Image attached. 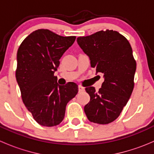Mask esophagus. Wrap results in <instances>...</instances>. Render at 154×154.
Wrapping results in <instances>:
<instances>
[{
    "label": "esophagus",
    "instance_id": "obj_1",
    "mask_svg": "<svg viewBox=\"0 0 154 154\" xmlns=\"http://www.w3.org/2000/svg\"><path fill=\"white\" fill-rule=\"evenodd\" d=\"M78 91H79V92H81V91H85V88H83V87L81 86H78Z\"/></svg>",
    "mask_w": 154,
    "mask_h": 154
}]
</instances>
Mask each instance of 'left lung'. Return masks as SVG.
<instances>
[{
    "mask_svg": "<svg viewBox=\"0 0 154 154\" xmlns=\"http://www.w3.org/2000/svg\"><path fill=\"white\" fill-rule=\"evenodd\" d=\"M88 56L96 74H103L104 81L98 91L86 87L90 101L84 106L91 122L106 125L116 120L128 102L134 87L136 63L128 40L117 31H98L77 38Z\"/></svg>",
    "mask_w": 154,
    "mask_h": 154,
    "instance_id": "obj_1",
    "label": "left lung"
}]
</instances>
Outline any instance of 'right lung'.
Returning <instances> with one entry per match:
<instances>
[{"mask_svg": "<svg viewBox=\"0 0 154 154\" xmlns=\"http://www.w3.org/2000/svg\"><path fill=\"white\" fill-rule=\"evenodd\" d=\"M75 38L39 29L24 38L17 52L15 77L23 102L34 120L44 127L60 125L66 105L78 92L76 83L60 86L54 76L60 58Z\"/></svg>", "mask_w": 154, "mask_h": 154, "instance_id": "obj_1", "label": "right lung"}]
</instances>
